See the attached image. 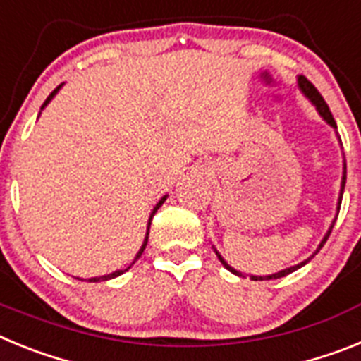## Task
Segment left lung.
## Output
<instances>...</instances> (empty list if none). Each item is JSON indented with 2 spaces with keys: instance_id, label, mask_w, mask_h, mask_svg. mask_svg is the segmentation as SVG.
Wrapping results in <instances>:
<instances>
[{
  "instance_id": "1",
  "label": "left lung",
  "mask_w": 361,
  "mask_h": 361,
  "mask_svg": "<svg viewBox=\"0 0 361 361\" xmlns=\"http://www.w3.org/2000/svg\"><path fill=\"white\" fill-rule=\"evenodd\" d=\"M298 89L302 90V94H303V96H305V98L309 99V102H311L312 105L316 106V111H318V114L322 116V120H324L325 123H327V125H331V127L334 128V133H336V136H338V130H336V128H338V127H336V121H334V118H332V114H331V111H329L327 103H325V99L322 98V94H319L318 90H316V87L312 85L311 81L307 80V78H303V76H298ZM338 142H340V145H341V140H340V136H338ZM345 180H347V163H345V156H343V174H341L340 194H338V203H336V216H334V219H332L331 227H329V231H327V233H325L324 240L319 241L318 249H316L314 252H312V255L309 256V258H307V259H303V262H300V263H298V265H293V267H287V269H283V271H278V272H274V274H267V276H252V274H250V280H255V281H263V280H276V278H283V276L290 274V272H294V271H298V269H300V267H303V265H305V263H309V262H311L312 258H314V255H318V250L322 249V247H324V243H325V241H327V238L331 236V231H332V227H334V224H336L338 212H340V205H341V198H343V189H345ZM212 249H214L216 256H218V259H219V262H221V265H224V267L227 269V271H231V272H233V274H236V276H243V274H241L240 271H236V269H234V267H231V265H228V263L225 262V259H224V256L219 255L218 250H216V247H212Z\"/></svg>"
}]
</instances>
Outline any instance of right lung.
<instances>
[{"label":"right lung","instance_id":"obj_1","mask_svg":"<svg viewBox=\"0 0 361 361\" xmlns=\"http://www.w3.org/2000/svg\"><path fill=\"white\" fill-rule=\"evenodd\" d=\"M63 85H65V83H61V85H59V87H56V89L52 90V92H50V96H49V98L45 99V103H43V105H42V111H43V109H45L47 105H49L50 102H52V98H54L56 94L59 92V89H61V87H63ZM42 111H39V114H42ZM167 198H169V194H165V196H163V198L159 200L158 203H156V205H154V209H152V212H150V216H149V221H147V234H145V240H143L142 247H140V250H137V255L134 256L133 263H130V265H128L127 269H120V271H114V272H111V274L94 276V278H87V280H89V281H106V280H112V278H118V276H121V274H123V272H127L128 269L133 267L134 263H136L137 259H140V256L143 255V250H145V247H147V241H149V228H150V221H152V218H154V214H156V212H158V209H159V207L163 205V203H165V200H167ZM78 280H83V278H78Z\"/></svg>","mask_w":361,"mask_h":361}]
</instances>
